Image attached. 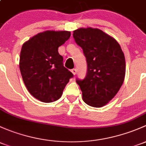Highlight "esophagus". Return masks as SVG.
<instances>
[{"label": "esophagus", "instance_id": "1", "mask_svg": "<svg viewBox=\"0 0 146 146\" xmlns=\"http://www.w3.org/2000/svg\"><path fill=\"white\" fill-rule=\"evenodd\" d=\"M71 72H72V73H73V74L75 76V75L76 74V73H77V70H76V68H73L71 70Z\"/></svg>", "mask_w": 146, "mask_h": 146}]
</instances>
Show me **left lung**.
<instances>
[{
  "mask_svg": "<svg viewBox=\"0 0 146 146\" xmlns=\"http://www.w3.org/2000/svg\"><path fill=\"white\" fill-rule=\"evenodd\" d=\"M73 36L82 47L87 64L85 79H76L82 99L90 106L100 108L115 96L122 85L125 55L116 40L100 29H78Z\"/></svg>",
  "mask_w": 146,
  "mask_h": 146,
  "instance_id": "obj_1",
  "label": "left lung"
}]
</instances>
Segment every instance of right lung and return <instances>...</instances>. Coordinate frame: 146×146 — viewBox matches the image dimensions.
I'll return each mask as SVG.
<instances>
[{"mask_svg": "<svg viewBox=\"0 0 146 146\" xmlns=\"http://www.w3.org/2000/svg\"><path fill=\"white\" fill-rule=\"evenodd\" d=\"M70 36L66 31H46L36 35L22 45L19 69L31 94L42 102L59 99L73 74L64 66L58 48Z\"/></svg>", "mask_w": 146, "mask_h": 146, "instance_id": "add662e5", "label": "right lung"}]
</instances>
